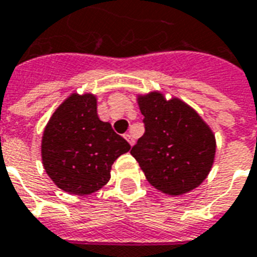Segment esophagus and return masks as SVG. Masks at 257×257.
<instances>
[{
  "label": "esophagus",
  "instance_id": "esophagus-1",
  "mask_svg": "<svg viewBox=\"0 0 257 257\" xmlns=\"http://www.w3.org/2000/svg\"><path fill=\"white\" fill-rule=\"evenodd\" d=\"M124 138H126V141L130 143L131 146H133V145L135 143V139H134V137L131 135V133H127V134H124Z\"/></svg>",
  "mask_w": 257,
  "mask_h": 257
}]
</instances>
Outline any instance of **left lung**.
I'll return each instance as SVG.
<instances>
[{"label":"left lung","mask_w":257,"mask_h":257,"mask_svg":"<svg viewBox=\"0 0 257 257\" xmlns=\"http://www.w3.org/2000/svg\"><path fill=\"white\" fill-rule=\"evenodd\" d=\"M145 134L131 149L146 180L170 196L200 186L213 166L216 138L194 108L160 91L137 97Z\"/></svg>","instance_id":"8db88e82"}]
</instances>
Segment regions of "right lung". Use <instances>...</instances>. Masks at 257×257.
Here are the masks:
<instances>
[{"label": "right lung", "instance_id": "right-lung-1", "mask_svg": "<svg viewBox=\"0 0 257 257\" xmlns=\"http://www.w3.org/2000/svg\"><path fill=\"white\" fill-rule=\"evenodd\" d=\"M93 93H71L49 119L41 139V160L57 188L85 196L110 181L115 160L130 150L126 139L97 116Z\"/></svg>", "mask_w": 257, "mask_h": 257}]
</instances>
